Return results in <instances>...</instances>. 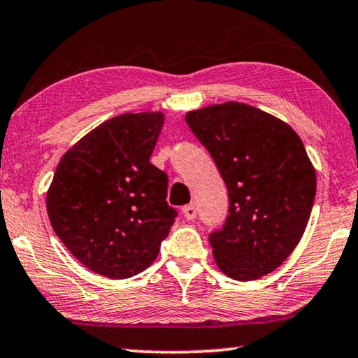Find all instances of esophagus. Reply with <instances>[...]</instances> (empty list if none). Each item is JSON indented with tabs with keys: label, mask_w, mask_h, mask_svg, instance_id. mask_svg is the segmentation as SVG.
<instances>
[{
	"label": "esophagus",
	"mask_w": 358,
	"mask_h": 358,
	"mask_svg": "<svg viewBox=\"0 0 358 358\" xmlns=\"http://www.w3.org/2000/svg\"><path fill=\"white\" fill-rule=\"evenodd\" d=\"M183 215H185V218H188V220H194L196 215H197L196 207H194L193 204L185 206V207H183Z\"/></svg>",
	"instance_id": "34e87169"
}]
</instances>
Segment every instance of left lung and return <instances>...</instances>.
I'll list each match as a JSON object with an SVG mask.
<instances>
[{
    "mask_svg": "<svg viewBox=\"0 0 358 358\" xmlns=\"http://www.w3.org/2000/svg\"><path fill=\"white\" fill-rule=\"evenodd\" d=\"M186 124L215 161L230 213L209 241L227 276L252 281L289 257L306 231L317 191L302 140L278 117L228 101L186 112Z\"/></svg>",
    "mask_w": 358,
    "mask_h": 358,
    "instance_id": "obj_1",
    "label": "left lung"
}]
</instances>
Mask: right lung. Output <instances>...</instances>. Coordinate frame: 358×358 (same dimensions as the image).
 Wrapping results in <instances>:
<instances>
[{
    "mask_svg": "<svg viewBox=\"0 0 358 358\" xmlns=\"http://www.w3.org/2000/svg\"><path fill=\"white\" fill-rule=\"evenodd\" d=\"M164 119L162 112H127L103 122L64 154L48 188L52 230L106 278L146 270L173 225L167 175L149 162Z\"/></svg>",
    "mask_w": 358,
    "mask_h": 358,
    "instance_id": "obj_1",
    "label": "right lung"
}]
</instances>
